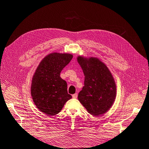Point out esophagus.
I'll return each mask as SVG.
<instances>
[{"label":"esophagus","instance_id":"1","mask_svg":"<svg viewBox=\"0 0 149 149\" xmlns=\"http://www.w3.org/2000/svg\"><path fill=\"white\" fill-rule=\"evenodd\" d=\"M72 97L74 98V99H76L77 97V93H75V94H73L72 95Z\"/></svg>","mask_w":149,"mask_h":149}]
</instances>
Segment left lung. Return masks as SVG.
I'll list each match as a JSON object with an SVG mask.
<instances>
[{
	"label": "left lung",
	"mask_w": 149,
	"mask_h": 149,
	"mask_svg": "<svg viewBox=\"0 0 149 149\" xmlns=\"http://www.w3.org/2000/svg\"><path fill=\"white\" fill-rule=\"evenodd\" d=\"M77 61L84 75V86L79 93V101L90 114H104L112 107L117 95L111 72L98 57L78 55Z\"/></svg>",
	"instance_id": "obj_1"
}]
</instances>
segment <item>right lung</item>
I'll return each mask as SVG.
<instances>
[{"instance_id": "add662e5", "label": "right lung", "mask_w": 149, "mask_h": 149, "mask_svg": "<svg viewBox=\"0 0 149 149\" xmlns=\"http://www.w3.org/2000/svg\"><path fill=\"white\" fill-rule=\"evenodd\" d=\"M72 58L71 54H49L40 61L34 72L31 96L38 110L46 116L57 114L72 98L67 92V83L60 77V73Z\"/></svg>"}]
</instances>
